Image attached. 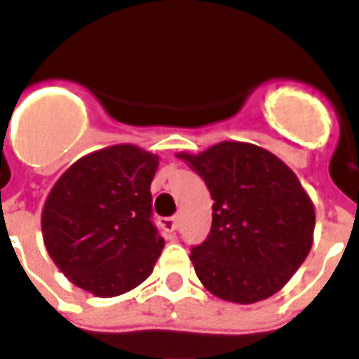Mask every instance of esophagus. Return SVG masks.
Wrapping results in <instances>:
<instances>
[{"mask_svg": "<svg viewBox=\"0 0 359 359\" xmlns=\"http://www.w3.org/2000/svg\"><path fill=\"white\" fill-rule=\"evenodd\" d=\"M161 226L166 229V231H176L177 226H180V218L177 216H172V218H162Z\"/></svg>", "mask_w": 359, "mask_h": 359, "instance_id": "esophagus-1", "label": "esophagus"}]
</instances>
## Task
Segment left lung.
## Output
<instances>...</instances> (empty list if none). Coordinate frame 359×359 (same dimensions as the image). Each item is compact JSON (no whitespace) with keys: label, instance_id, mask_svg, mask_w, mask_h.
Instances as JSON below:
<instances>
[{"label":"left lung","instance_id":"1","mask_svg":"<svg viewBox=\"0 0 359 359\" xmlns=\"http://www.w3.org/2000/svg\"><path fill=\"white\" fill-rule=\"evenodd\" d=\"M214 201L210 235L191 248L197 277L214 297L255 304L287 285L313 243L316 210L294 172L266 149L222 141L177 153Z\"/></svg>","mask_w":359,"mask_h":359}]
</instances>
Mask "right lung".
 Here are the masks:
<instances>
[{
  "label": "right lung",
  "mask_w": 359,
  "mask_h": 359,
  "mask_svg": "<svg viewBox=\"0 0 359 359\" xmlns=\"http://www.w3.org/2000/svg\"><path fill=\"white\" fill-rule=\"evenodd\" d=\"M158 156L112 145L76 161L41 210L47 255L69 281L101 298L124 294L153 273L162 239L151 222Z\"/></svg>",
  "instance_id": "add662e5"
}]
</instances>
